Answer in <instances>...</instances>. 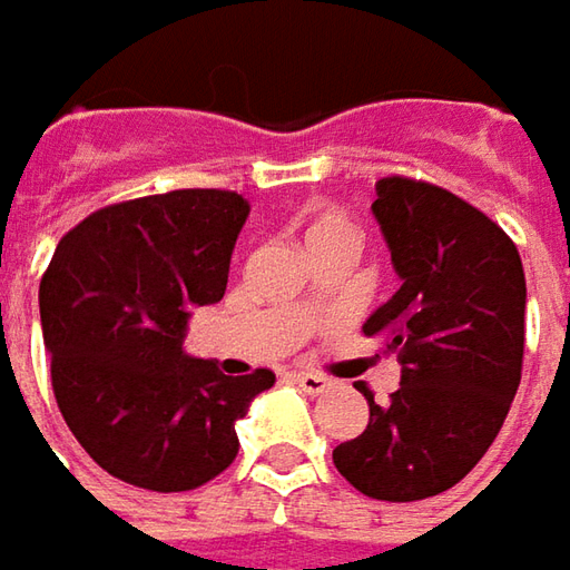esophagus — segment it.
<instances>
[{
  "label": "esophagus",
  "mask_w": 570,
  "mask_h": 570,
  "mask_svg": "<svg viewBox=\"0 0 570 570\" xmlns=\"http://www.w3.org/2000/svg\"><path fill=\"white\" fill-rule=\"evenodd\" d=\"M295 383L304 390V393H323V390L330 386V377H323V374H311V371H297Z\"/></svg>",
  "instance_id": "1"
}]
</instances>
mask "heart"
<instances>
[{
	"label": "heart",
	"mask_w": 570,
	"mask_h": 570,
	"mask_svg": "<svg viewBox=\"0 0 570 570\" xmlns=\"http://www.w3.org/2000/svg\"><path fill=\"white\" fill-rule=\"evenodd\" d=\"M304 247H307V253L323 250V247L358 250V228L336 208H323L304 222Z\"/></svg>",
	"instance_id": "heart-1"
}]
</instances>
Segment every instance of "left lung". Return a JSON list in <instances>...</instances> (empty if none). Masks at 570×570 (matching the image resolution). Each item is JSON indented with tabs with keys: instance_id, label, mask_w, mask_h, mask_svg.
I'll return each instance as SVG.
<instances>
[{
	"instance_id": "left-lung-1",
	"label": "left lung",
	"mask_w": 570,
	"mask_h": 570,
	"mask_svg": "<svg viewBox=\"0 0 570 570\" xmlns=\"http://www.w3.org/2000/svg\"><path fill=\"white\" fill-rule=\"evenodd\" d=\"M374 218L390 244L400 292L367 336L403 364L383 405L333 450L336 470L367 498L422 501L453 489L485 456L523 371L527 278L514 240L485 212L412 177H383Z\"/></svg>"
}]
</instances>
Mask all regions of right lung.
I'll use <instances>...</instances> for the list:
<instances>
[{"label":"right lung","instance_id":"add662e5","mask_svg":"<svg viewBox=\"0 0 570 570\" xmlns=\"http://www.w3.org/2000/svg\"><path fill=\"white\" fill-rule=\"evenodd\" d=\"M250 215L230 189H170L91 212L40 278L53 396L100 470L189 492L237 456V419L275 374L230 377L184 355L189 307L225 295Z\"/></svg>","mask_w":570,"mask_h":570}]
</instances>
